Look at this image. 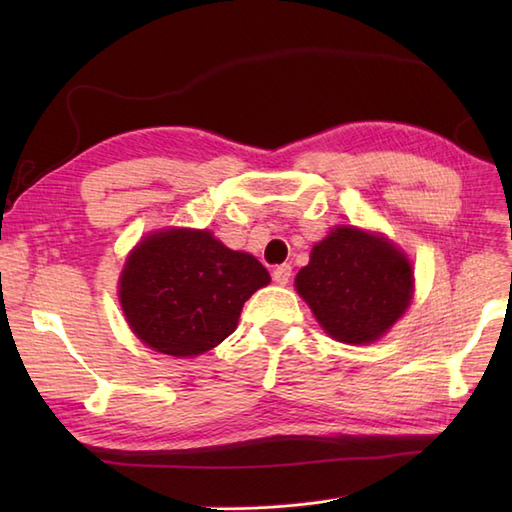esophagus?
I'll return each mask as SVG.
<instances>
[{
	"instance_id": "obj_1",
	"label": "esophagus",
	"mask_w": 512,
	"mask_h": 512,
	"mask_svg": "<svg viewBox=\"0 0 512 512\" xmlns=\"http://www.w3.org/2000/svg\"><path fill=\"white\" fill-rule=\"evenodd\" d=\"M290 277H292V266L290 264H281V266H277L273 270V279L277 281L279 286H286L288 281H290Z\"/></svg>"
}]
</instances>
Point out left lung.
Returning a JSON list of instances; mask_svg holds the SVG:
<instances>
[{"label": "left lung", "instance_id": "1", "mask_svg": "<svg viewBox=\"0 0 512 512\" xmlns=\"http://www.w3.org/2000/svg\"><path fill=\"white\" fill-rule=\"evenodd\" d=\"M295 286L332 339L372 343L407 310L413 273L383 237L339 226L312 248Z\"/></svg>", "mask_w": 512, "mask_h": 512}]
</instances>
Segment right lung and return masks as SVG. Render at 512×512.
I'll return each instance as SVG.
<instances>
[{"instance_id": "1", "label": "right lung", "mask_w": 512, "mask_h": 512, "mask_svg": "<svg viewBox=\"0 0 512 512\" xmlns=\"http://www.w3.org/2000/svg\"><path fill=\"white\" fill-rule=\"evenodd\" d=\"M270 281L253 255L206 231H162L143 239L121 275L123 312L156 352L195 356L235 330L239 312Z\"/></svg>"}]
</instances>
